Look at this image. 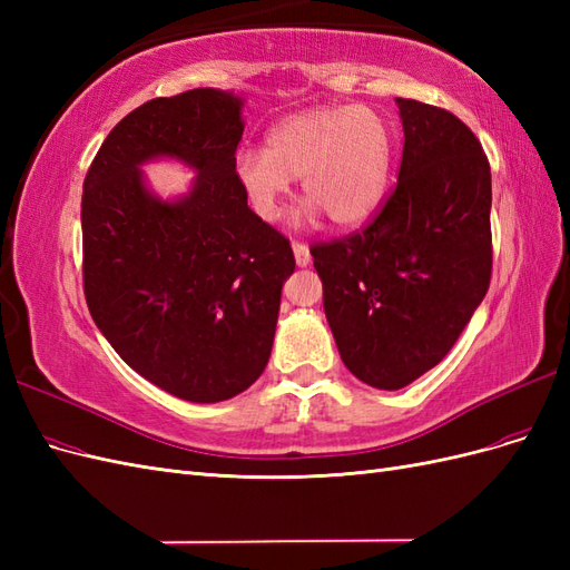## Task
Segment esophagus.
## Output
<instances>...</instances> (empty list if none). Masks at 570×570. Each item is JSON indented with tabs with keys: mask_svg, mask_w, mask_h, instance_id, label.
Segmentation results:
<instances>
[{
	"mask_svg": "<svg viewBox=\"0 0 570 570\" xmlns=\"http://www.w3.org/2000/svg\"><path fill=\"white\" fill-rule=\"evenodd\" d=\"M292 252H295V262L299 268H306L308 264H312V252H308V247L304 243H292Z\"/></svg>",
	"mask_w": 570,
	"mask_h": 570,
	"instance_id": "34e87169",
	"label": "esophagus"
}]
</instances>
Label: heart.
<instances>
[{
    "instance_id": "b5f03b06",
    "label": "heart",
    "mask_w": 570,
    "mask_h": 570,
    "mask_svg": "<svg viewBox=\"0 0 570 570\" xmlns=\"http://www.w3.org/2000/svg\"><path fill=\"white\" fill-rule=\"evenodd\" d=\"M394 161V130L371 107H323L278 120L264 149H239L233 170L252 212L275 223L292 183L302 178L308 197L299 226L331 216L340 228H356L381 209Z\"/></svg>"
}]
</instances>
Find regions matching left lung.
<instances>
[{"label": "left lung", "mask_w": 570, "mask_h": 570, "mask_svg": "<svg viewBox=\"0 0 570 570\" xmlns=\"http://www.w3.org/2000/svg\"><path fill=\"white\" fill-rule=\"evenodd\" d=\"M400 178L371 226L314 245L337 352L361 383L402 390L454 347L492 275V178L461 120L396 97Z\"/></svg>", "instance_id": "obj_1"}]
</instances>
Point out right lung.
<instances>
[{
    "label": "right lung",
    "mask_w": 570,
    "mask_h": 570,
    "mask_svg": "<svg viewBox=\"0 0 570 570\" xmlns=\"http://www.w3.org/2000/svg\"><path fill=\"white\" fill-rule=\"evenodd\" d=\"M245 97L197 88L130 111L82 183V283L97 327L126 364L185 402L214 404L264 373L287 239L235 180ZM170 158L198 176L164 200L141 166Z\"/></svg>",
    "instance_id": "1"
}]
</instances>
